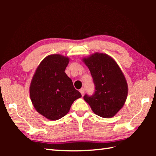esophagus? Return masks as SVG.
I'll use <instances>...</instances> for the list:
<instances>
[{"mask_svg": "<svg viewBox=\"0 0 156 156\" xmlns=\"http://www.w3.org/2000/svg\"><path fill=\"white\" fill-rule=\"evenodd\" d=\"M80 94H81L82 96H83L84 94V88L80 89Z\"/></svg>", "mask_w": 156, "mask_h": 156, "instance_id": "obj_1", "label": "esophagus"}]
</instances>
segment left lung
I'll return each mask as SVG.
<instances>
[{
    "label": "left lung",
    "mask_w": 156,
    "mask_h": 156,
    "mask_svg": "<svg viewBox=\"0 0 156 156\" xmlns=\"http://www.w3.org/2000/svg\"><path fill=\"white\" fill-rule=\"evenodd\" d=\"M83 61L90 71L95 85L94 94H85L84 100L96 115L113 117L123 107L127 97L125 76L115 60L105 54L96 53Z\"/></svg>",
    "instance_id": "8db88e82"
}]
</instances>
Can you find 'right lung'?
<instances>
[{"mask_svg": "<svg viewBox=\"0 0 156 156\" xmlns=\"http://www.w3.org/2000/svg\"><path fill=\"white\" fill-rule=\"evenodd\" d=\"M69 60L59 54L46 57L37 68L30 87V98L37 112L47 119H60L69 112L81 94L74 88L65 70Z\"/></svg>", "mask_w": 156, "mask_h": 156, "instance_id": "obj_1", "label": "right lung"}]
</instances>
